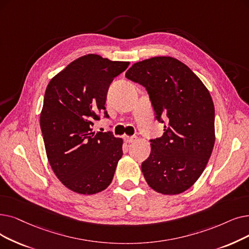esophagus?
<instances>
[{
	"label": "esophagus",
	"mask_w": 249,
	"mask_h": 249,
	"mask_svg": "<svg viewBox=\"0 0 249 249\" xmlns=\"http://www.w3.org/2000/svg\"><path fill=\"white\" fill-rule=\"evenodd\" d=\"M135 139H136L135 136H127V135L124 136V140H125L126 143H131V142H134Z\"/></svg>",
	"instance_id": "esophagus-1"
}]
</instances>
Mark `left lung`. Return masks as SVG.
Returning <instances> with one entry per match:
<instances>
[{
  "label": "left lung",
  "instance_id": "8db88e82",
  "mask_svg": "<svg viewBox=\"0 0 249 249\" xmlns=\"http://www.w3.org/2000/svg\"><path fill=\"white\" fill-rule=\"evenodd\" d=\"M126 78L145 88L164 134L150 139L142 164L147 184L174 196L190 188L207 167L214 144V107L210 91L189 67L172 57L137 62Z\"/></svg>",
  "mask_w": 249,
  "mask_h": 249
}]
</instances>
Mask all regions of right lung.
<instances>
[{
	"label": "right lung",
	"instance_id": "1",
	"mask_svg": "<svg viewBox=\"0 0 249 249\" xmlns=\"http://www.w3.org/2000/svg\"><path fill=\"white\" fill-rule=\"evenodd\" d=\"M129 62L89 53L71 62L47 86L40 129L49 163L70 190L94 194L111 184L123 140L112 132H92L106 111L109 86Z\"/></svg>",
	"mask_w": 249,
	"mask_h": 249
}]
</instances>
